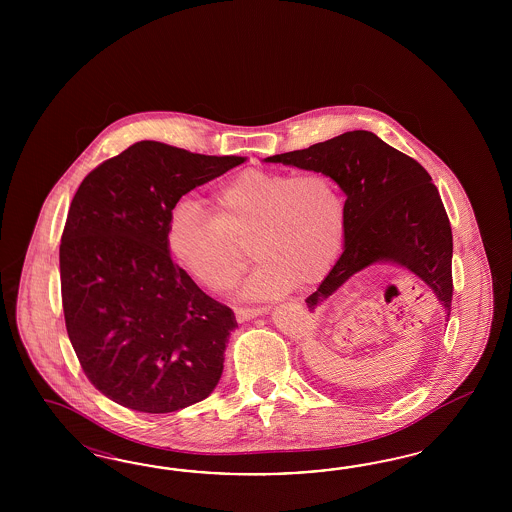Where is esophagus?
Listing matches in <instances>:
<instances>
[{
	"label": "esophagus",
	"instance_id": "1",
	"mask_svg": "<svg viewBox=\"0 0 512 512\" xmlns=\"http://www.w3.org/2000/svg\"><path fill=\"white\" fill-rule=\"evenodd\" d=\"M268 310L270 308H266V306H259V308H236V319L240 323H244V321H249L253 317H259L263 313H268Z\"/></svg>",
	"mask_w": 512,
	"mask_h": 512
}]
</instances>
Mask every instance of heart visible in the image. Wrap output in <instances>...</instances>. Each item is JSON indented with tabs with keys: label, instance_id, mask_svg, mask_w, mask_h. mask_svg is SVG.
<instances>
[{
	"label": "heart",
	"instance_id": "1",
	"mask_svg": "<svg viewBox=\"0 0 512 512\" xmlns=\"http://www.w3.org/2000/svg\"><path fill=\"white\" fill-rule=\"evenodd\" d=\"M214 210L184 197L167 221V248L195 281L225 291L259 261L244 291L278 296L325 278L345 238L340 187L323 172L248 169L214 193Z\"/></svg>",
	"mask_w": 512,
	"mask_h": 512
}]
</instances>
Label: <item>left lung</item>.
Here are the masks:
<instances>
[{
  "label": "left lung",
  "mask_w": 512,
  "mask_h": 512,
  "mask_svg": "<svg viewBox=\"0 0 512 512\" xmlns=\"http://www.w3.org/2000/svg\"><path fill=\"white\" fill-rule=\"evenodd\" d=\"M268 163L323 172L345 193L343 253L310 311L373 263L400 264L419 276L450 317L452 231L432 176L413 157L370 131H347L306 150L266 157Z\"/></svg>",
  "instance_id": "left-lung-1"
}]
</instances>
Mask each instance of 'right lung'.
<instances>
[{
  "label": "right lung",
  "instance_id": "obj_1",
  "mask_svg": "<svg viewBox=\"0 0 512 512\" xmlns=\"http://www.w3.org/2000/svg\"><path fill=\"white\" fill-rule=\"evenodd\" d=\"M246 161L140 140L93 169L69 206L60 244L65 326L93 387L142 413L212 394L236 328L167 248L172 206Z\"/></svg>",
  "mask_w": 512,
  "mask_h": 512
}]
</instances>
